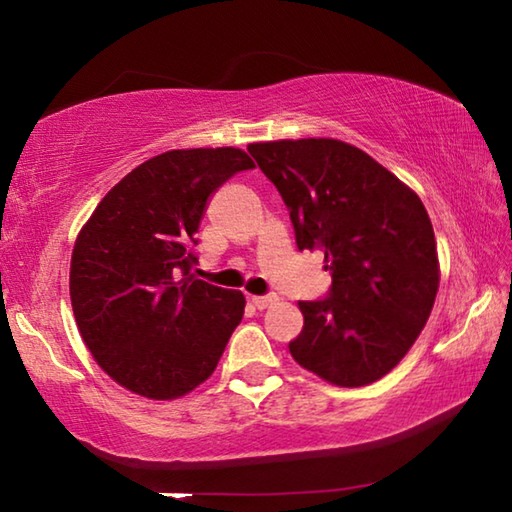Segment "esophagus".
Returning a JSON list of instances; mask_svg holds the SVG:
<instances>
[{"label": "esophagus", "mask_w": 512, "mask_h": 512, "mask_svg": "<svg viewBox=\"0 0 512 512\" xmlns=\"http://www.w3.org/2000/svg\"><path fill=\"white\" fill-rule=\"evenodd\" d=\"M275 300H277L275 293H268V296H250V302H253L257 309H266L268 305H273Z\"/></svg>", "instance_id": "1"}]
</instances>
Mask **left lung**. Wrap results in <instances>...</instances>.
I'll list each match as a JSON object with an SVG mask.
<instances>
[{
	"instance_id": "left-lung-1",
	"label": "left lung",
	"mask_w": 512,
	"mask_h": 512,
	"mask_svg": "<svg viewBox=\"0 0 512 512\" xmlns=\"http://www.w3.org/2000/svg\"><path fill=\"white\" fill-rule=\"evenodd\" d=\"M280 192L300 250L320 248L329 293L300 300L291 357L336 386L391 372L418 339L438 291L436 237L418 194L339 140L250 144Z\"/></svg>"
}]
</instances>
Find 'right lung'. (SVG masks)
Masks as SVG:
<instances>
[{"label": "right lung", "mask_w": 512, "mask_h": 512, "mask_svg": "<svg viewBox=\"0 0 512 512\" xmlns=\"http://www.w3.org/2000/svg\"><path fill=\"white\" fill-rule=\"evenodd\" d=\"M244 151H167L103 196L72 253L69 296L92 357L128 391L173 400L212 375L244 318L241 291L192 273L207 198L239 171Z\"/></svg>", "instance_id": "1"}]
</instances>
